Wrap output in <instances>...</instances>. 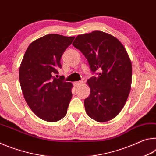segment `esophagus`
Returning a JSON list of instances; mask_svg holds the SVG:
<instances>
[{
    "mask_svg": "<svg viewBox=\"0 0 156 156\" xmlns=\"http://www.w3.org/2000/svg\"><path fill=\"white\" fill-rule=\"evenodd\" d=\"M81 84H82V82H80V81L75 82V83H73V84H74V86H75V87H78L80 86Z\"/></svg>",
    "mask_w": 156,
    "mask_h": 156,
    "instance_id": "esophagus-1",
    "label": "esophagus"
}]
</instances>
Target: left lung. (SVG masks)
<instances>
[{
  "instance_id": "obj_1",
  "label": "left lung",
  "mask_w": 156,
  "mask_h": 156,
  "mask_svg": "<svg viewBox=\"0 0 156 156\" xmlns=\"http://www.w3.org/2000/svg\"><path fill=\"white\" fill-rule=\"evenodd\" d=\"M73 45L80 50L98 77L87 80L90 95L84 100L89 117L99 122L115 118L125 106L131 90L132 66L125 47L101 31L78 35Z\"/></svg>"
}]
</instances>
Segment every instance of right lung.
Instances as JSON below:
<instances>
[{"mask_svg":"<svg viewBox=\"0 0 156 156\" xmlns=\"http://www.w3.org/2000/svg\"><path fill=\"white\" fill-rule=\"evenodd\" d=\"M74 38L51 34L37 39L29 45L20 66V84L26 102L47 122L64 118L72 98L73 84L62 76L56 78L55 75L62 67V55Z\"/></svg>","mask_w":156,"mask_h":156,"instance_id":"1","label":"right lung"}]
</instances>
